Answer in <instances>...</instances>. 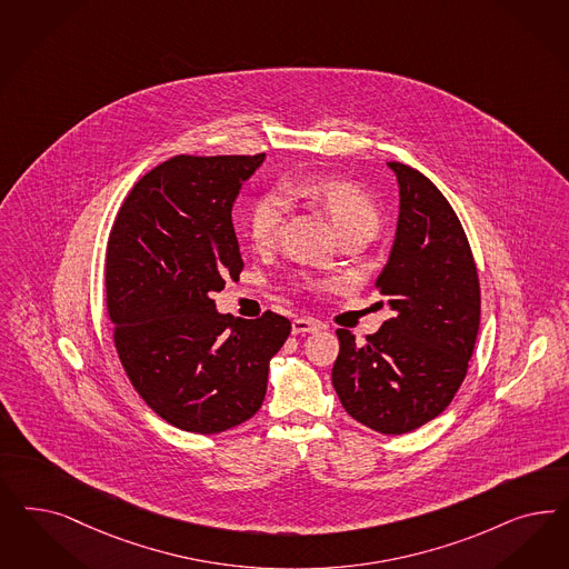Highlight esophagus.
<instances>
[{"instance_id":"esophagus-1","label":"esophagus","mask_w":569,"mask_h":569,"mask_svg":"<svg viewBox=\"0 0 569 569\" xmlns=\"http://www.w3.org/2000/svg\"><path fill=\"white\" fill-rule=\"evenodd\" d=\"M293 335H306V332H316L320 330V322L313 320V318H295L293 325H291Z\"/></svg>"}]
</instances>
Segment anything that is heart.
<instances>
[{"mask_svg":"<svg viewBox=\"0 0 569 569\" xmlns=\"http://www.w3.org/2000/svg\"><path fill=\"white\" fill-rule=\"evenodd\" d=\"M287 192L291 197H303L318 202L329 213L339 234L356 226L377 228L379 223V213L372 201L358 186L346 180H332V178L297 180L287 186ZM284 216H287V199L280 190H270L253 202L247 228H249V239L257 249H268L274 244L280 237Z\"/></svg>","mask_w":569,"mask_h":569,"instance_id":"obj_1","label":"heart"}]
</instances>
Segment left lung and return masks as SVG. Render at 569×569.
Wrapping results in <instances>:
<instances>
[{
    "instance_id": "obj_1",
    "label": "left lung",
    "mask_w": 569,
    "mask_h": 569,
    "mask_svg": "<svg viewBox=\"0 0 569 569\" xmlns=\"http://www.w3.org/2000/svg\"><path fill=\"white\" fill-rule=\"evenodd\" d=\"M387 167L398 180L400 213L377 287L393 318L365 346L337 330L332 387L351 419L402 436L436 419L459 391L481 301L476 261L450 202L421 171Z\"/></svg>"
}]
</instances>
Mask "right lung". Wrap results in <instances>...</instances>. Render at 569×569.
<instances>
[{
	"label": "right lung",
	"mask_w": 569,
	"mask_h": 569,
	"mask_svg": "<svg viewBox=\"0 0 569 569\" xmlns=\"http://www.w3.org/2000/svg\"><path fill=\"white\" fill-rule=\"evenodd\" d=\"M266 154L173 157L136 183L110 230L107 303L131 386L169 425L220 433L251 419L291 322L220 313L239 278L232 204Z\"/></svg>",
	"instance_id": "right-lung-1"
}]
</instances>
